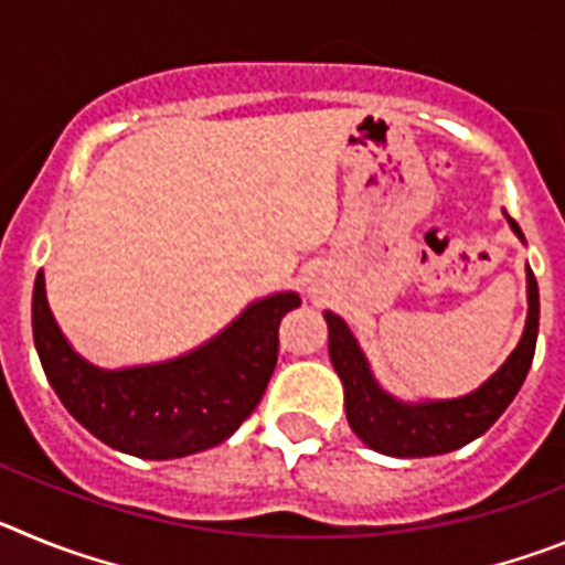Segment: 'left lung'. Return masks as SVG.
Returning a JSON list of instances; mask_svg holds the SVG:
<instances>
[{"mask_svg": "<svg viewBox=\"0 0 565 565\" xmlns=\"http://www.w3.org/2000/svg\"><path fill=\"white\" fill-rule=\"evenodd\" d=\"M512 228L521 234L515 221ZM328 319V351L344 384V411L351 430L362 438L371 450L396 458H424L452 452L472 438L483 436L501 418L509 402L518 396L526 379L537 344V319H541V299H537L535 274L529 268V317L521 344L503 362L501 371L481 384L476 393L452 402L433 404H402L379 391L371 367L359 351L356 339L348 331L337 313Z\"/></svg>", "mask_w": 565, "mask_h": 565, "instance_id": "8db88e82", "label": "left lung"}]
</instances>
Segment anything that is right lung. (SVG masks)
Returning a JSON list of instances; mask_svg holds the SVG:
<instances>
[{
  "label": "right lung",
  "instance_id": "1",
  "mask_svg": "<svg viewBox=\"0 0 565 565\" xmlns=\"http://www.w3.org/2000/svg\"><path fill=\"white\" fill-rule=\"evenodd\" d=\"M294 308H299L297 294H274L189 356L98 371L64 342L39 271L33 342L70 416L115 450L163 461L226 441L252 416L277 367L279 322Z\"/></svg>",
  "mask_w": 565,
  "mask_h": 565
}]
</instances>
